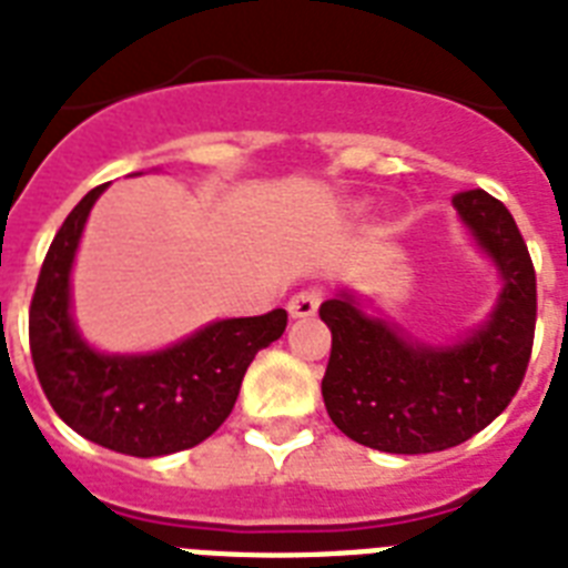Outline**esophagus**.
Wrapping results in <instances>:
<instances>
[{
	"label": "esophagus",
	"mask_w": 568,
	"mask_h": 568,
	"mask_svg": "<svg viewBox=\"0 0 568 568\" xmlns=\"http://www.w3.org/2000/svg\"><path fill=\"white\" fill-rule=\"evenodd\" d=\"M321 300H323V288L308 285V288H303V292H297L292 300H288V312H292V317H314L317 308H321Z\"/></svg>",
	"instance_id": "obj_1"
}]
</instances>
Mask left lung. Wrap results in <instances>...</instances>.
Segmentation results:
<instances>
[{
	"label": "left lung",
	"mask_w": 568,
	"mask_h": 568,
	"mask_svg": "<svg viewBox=\"0 0 568 568\" xmlns=\"http://www.w3.org/2000/svg\"><path fill=\"white\" fill-rule=\"evenodd\" d=\"M454 204L505 280L483 328L433 349L366 317L349 294L321 306L332 328L323 402L337 430L357 445L384 454L456 447L485 430L526 378L537 323V274L526 240L508 207L485 190L456 193Z\"/></svg>",
	"instance_id": "left-lung-1"
}]
</instances>
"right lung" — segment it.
Segmentation results:
<instances>
[{
  "mask_svg": "<svg viewBox=\"0 0 568 568\" xmlns=\"http://www.w3.org/2000/svg\"><path fill=\"white\" fill-rule=\"evenodd\" d=\"M106 184L65 216L40 268L28 312V343L40 387L80 436L118 454L152 459L204 442L231 416L254 355L283 335L285 308L211 323L155 355H100L69 314V274L85 216Z\"/></svg>",
  "mask_w": 568,
  "mask_h": 568,
  "instance_id": "obj_1",
  "label": "right lung"
}]
</instances>
